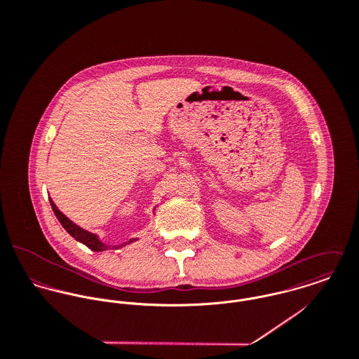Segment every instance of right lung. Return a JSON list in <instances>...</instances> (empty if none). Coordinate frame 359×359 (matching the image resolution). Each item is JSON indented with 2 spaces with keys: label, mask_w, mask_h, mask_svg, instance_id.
Segmentation results:
<instances>
[{
  "label": "right lung",
  "mask_w": 359,
  "mask_h": 359,
  "mask_svg": "<svg viewBox=\"0 0 359 359\" xmlns=\"http://www.w3.org/2000/svg\"><path fill=\"white\" fill-rule=\"evenodd\" d=\"M50 203H51L52 210H53V214L56 215L57 221L62 224V226L67 231V233L70 236H73L77 242L86 245L88 249H91L93 252H103V250H107V249H120L126 245H130L133 242H135L137 239H130L128 242H124L123 245H118V246H109L106 243H103L100 241V238L95 235V233H91L83 228H80L79 225H76L73 221H70L62 211L57 210V207L55 205V203L52 202V199H50Z\"/></svg>",
  "instance_id": "obj_1"
}]
</instances>
